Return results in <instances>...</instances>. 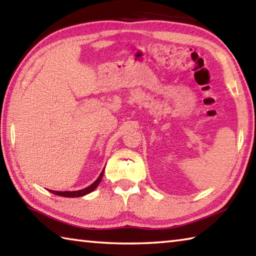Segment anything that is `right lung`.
<instances>
[{
    "instance_id": "1",
    "label": "right lung",
    "mask_w": 256,
    "mask_h": 256,
    "mask_svg": "<svg viewBox=\"0 0 256 256\" xmlns=\"http://www.w3.org/2000/svg\"><path fill=\"white\" fill-rule=\"evenodd\" d=\"M102 175H104V170L100 172V175H99L98 178L94 182V183L88 186V188H86L84 190H66V192H58V190H50V193L56 194V196H66V198H79V196H84L86 194H89L90 192H92L94 190H96L97 186L100 183V180L102 178Z\"/></svg>"
}]
</instances>
